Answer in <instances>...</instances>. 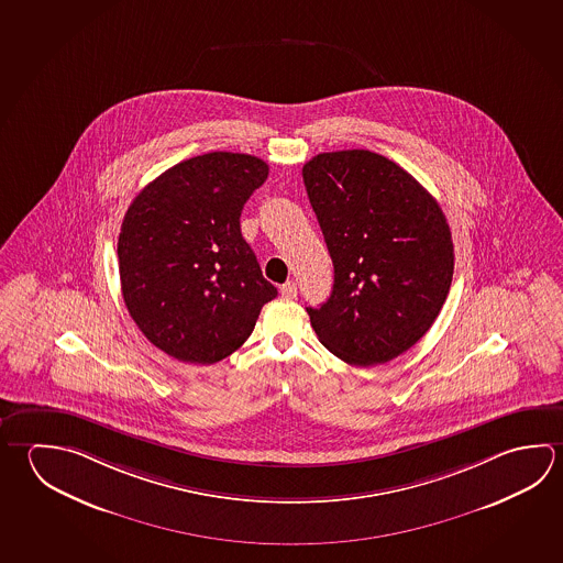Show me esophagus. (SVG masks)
<instances>
[{
  "label": "esophagus",
  "instance_id": "34e87169",
  "mask_svg": "<svg viewBox=\"0 0 563 563\" xmlns=\"http://www.w3.org/2000/svg\"><path fill=\"white\" fill-rule=\"evenodd\" d=\"M280 296L286 298V300H292V298H296V285L292 280H288V283L280 286Z\"/></svg>",
  "mask_w": 563,
  "mask_h": 563
}]
</instances>
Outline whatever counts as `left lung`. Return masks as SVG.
Returning a JSON list of instances; mask_svg holds the SVG:
<instances>
[{"instance_id": "left-lung-1", "label": "left lung", "mask_w": 563, "mask_h": 563, "mask_svg": "<svg viewBox=\"0 0 563 563\" xmlns=\"http://www.w3.org/2000/svg\"><path fill=\"white\" fill-rule=\"evenodd\" d=\"M302 178L334 263L332 295L306 308L310 324L345 364H385L427 334L446 300V218L411 174L369 150L318 154Z\"/></svg>"}]
</instances>
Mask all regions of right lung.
Here are the masks:
<instances>
[{"label":"right lung","mask_w":563,"mask_h":563,"mask_svg":"<svg viewBox=\"0 0 563 563\" xmlns=\"http://www.w3.org/2000/svg\"><path fill=\"white\" fill-rule=\"evenodd\" d=\"M267 176L255 156L209 152L166 169L130 203L119 235L124 305L140 332L179 362L233 354L277 296L239 223Z\"/></svg>","instance_id":"1"}]
</instances>
